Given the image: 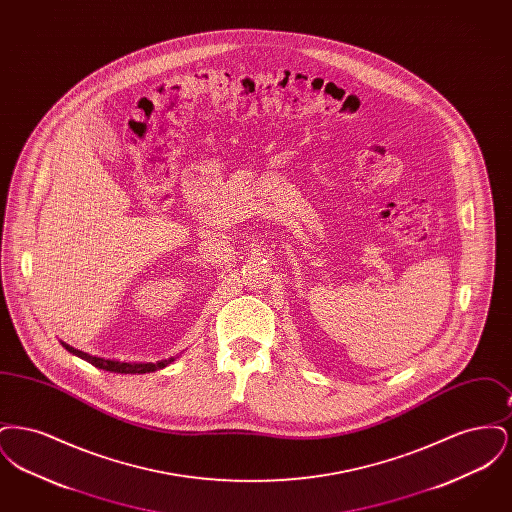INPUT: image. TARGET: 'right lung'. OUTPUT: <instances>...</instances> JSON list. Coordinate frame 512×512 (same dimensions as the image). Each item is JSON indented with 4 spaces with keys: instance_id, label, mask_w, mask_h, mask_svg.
<instances>
[{
    "instance_id": "obj_1",
    "label": "right lung",
    "mask_w": 512,
    "mask_h": 512,
    "mask_svg": "<svg viewBox=\"0 0 512 512\" xmlns=\"http://www.w3.org/2000/svg\"><path fill=\"white\" fill-rule=\"evenodd\" d=\"M61 345L73 353L76 357L88 361L90 365L98 366L103 368L107 372H117V374H147V372H155V370H161L165 366L172 365L176 361V357H169V359H161L157 363H130V361H115V359H103V357H96V355H88L80 349H74L73 345L61 341Z\"/></svg>"
}]
</instances>
